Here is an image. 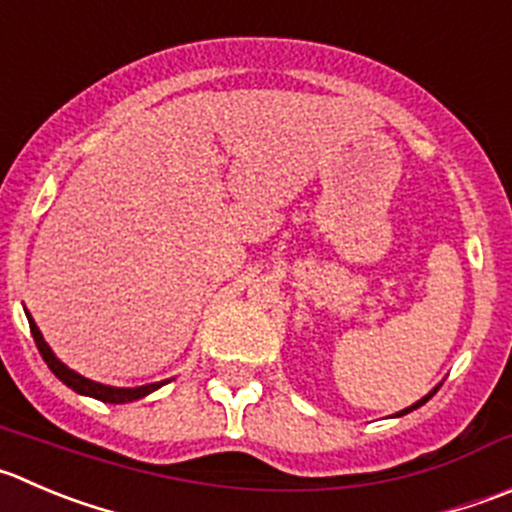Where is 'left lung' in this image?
Returning <instances> with one entry per match:
<instances>
[{"instance_id": "obj_1", "label": "left lung", "mask_w": 512, "mask_h": 512, "mask_svg": "<svg viewBox=\"0 0 512 512\" xmlns=\"http://www.w3.org/2000/svg\"><path fill=\"white\" fill-rule=\"evenodd\" d=\"M438 388H440V385H438ZM438 388H435V390H430V393H428V395H425V398H423V400H418V403H415V405H410V408L400 410V413H398V418H400V415H408V413H413V410H418V408H420V405H425V403H428V400H430V398H433V395H435V393H438Z\"/></svg>"}]
</instances>
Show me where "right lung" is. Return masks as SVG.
I'll list each match as a JSON object with an SVG mask.
<instances>
[{
  "instance_id": "1",
  "label": "right lung",
  "mask_w": 512,
  "mask_h": 512,
  "mask_svg": "<svg viewBox=\"0 0 512 512\" xmlns=\"http://www.w3.org/2000/svg\"><path fill=\"white\" fill-rule=\"evenodd\" d=\"M27 320H29V330H32L34 342H37L39 355L44 357V362H47V365H49V370H52L54 375H57L59 380L64 382V385H67V388H72L74 393L89 395V398L102 400V403L119 405V403H132V400L145 398V395L155 393L157 388H162V385H165V382H167V380L150 382V385H140V388H112V385H102V382L87 380V377H82V375H79V372L69 370V367L64 365L62 360H57V355H54L52 347H49L47 342H44L42 332H39V327L34 325V320H32V315H29V312H27Z\"/></svg>"
}]
</instances>
